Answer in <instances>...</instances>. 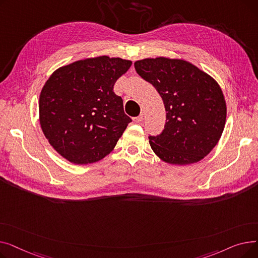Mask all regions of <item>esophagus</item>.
Instances as JSON below:
<instances>
[{
	"instance_id": "34e87169",
	"label": "esophagus",
	"mask_w": 258,
	"mask_h": 258,
	"mask_svg": "<svg viewBox=\"0 0 258 258\" xmlns=\"http://www.w3.org/2000/svg\"><path fill=\"white\" fill-rule=\"evenodd\" d=\"M143 120V114H140L138 117H135L134 121L137 122V123H140V122Z\"/></svg>"
}]
</instances>
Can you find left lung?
I'll use <instances>...</instances> for the list:
<instances>
[{
	"mask_svg": "<svg viewBox=\"0 0 258 258\" xmlns=\"http://www.w3.org/2000/svg\"><path fill=\"white\" fill-rule=\"evenodd\" d=\"M134 66L158 91L167 112L163 132L148 137L155 154L175 165L196 163L207 156L226 122V101L219 84L183 59L145 58Z\"/></svg>",
	"mask_w": 258,
	"mask_h": 258,
	"instance_id": "8db88e82",
	"label": "left lung"
}]
</instances>
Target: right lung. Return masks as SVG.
I'll return each instance as SVG.
<instances>
[{
    "label": "right lung",
    "mask_w": 258,
    "mask_h": 258,
    "mask_svg": "<svg viewBox=\"0 0 258 258\" xmlns=\"http://www.w3.org/2000/svg\"><path fill=\"white\" fill-rule=\"evenodd\" d=\"M131 60L99 56L63 66L40 92L39 122L45 137L74 164L94 163L110 154L132 119L113 91Z\"/></svg>",
    "instance_id": "right-lung-1"
}]
</instances>
